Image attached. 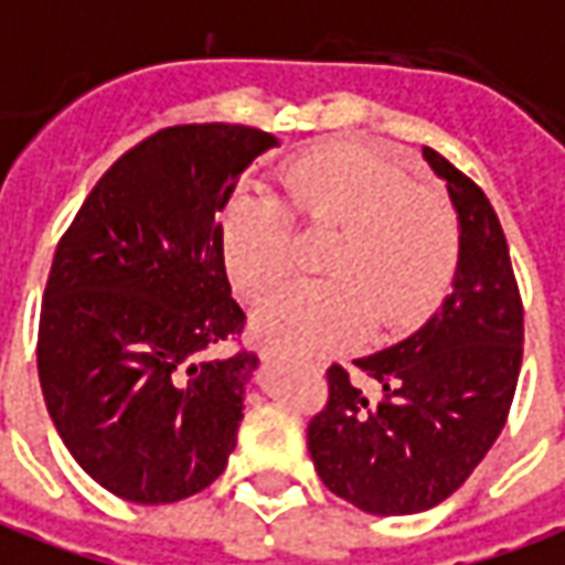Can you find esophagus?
Returning <instances> with one entry per match:
<instances>
[{
  "instance_id": "34e87169",
  "label": "esophagus",
  "mask_w": 565,
  "mask_h": 565,
  "mask_svg": "<svg viewBox=\"0 0 565 565\" xmlns=\"http://www.w3.org/2000/svg\"><path fill=\"white\" fill-rule=\"evenodd\" d=\"M259 358H263V361H278V358H281V349H275V345H263V349H259Z\"/></svg>"
}]
</instances>
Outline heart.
Listing matches in <instances>:
<instances>
[{
    "label": "heart",
    "mask_w": 565,
    "mask_h": 565,
    "mask_svg": "<svg viewBox=\"0 0 565 565\" xmlns=\"http://www.w3.org/2000/svg\"><path fill=\"white\" fill-rule=\"evenodd\" d=\"M337 228L321 271L287 284L256 311L259 337L296 351L349 345L370 323L379 337L406 333L447 296L459 266V220L434 189L385 149L333 143L281 171V199L238 195L220 220L232 281L259 299L290 275L296 226Z\"/></svg>",
    "instance_id": "obj_1"
}]
</instances>
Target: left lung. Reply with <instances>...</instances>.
Instances as JSON below:
<instances>
[{
	"label": "left lung",
	"instance_id": "left-lung-1",
	"mask_svg": "<svg viewBox=\"0 0 565 565\" xmlns=\"http://www.w3.org/2000/svg\"><path fill=\"white\" fill-rule=\"evenodd\" d=\"M459 211L456 290L392 349L342 364L309 422L323 487L366 514H419L449 499L502 434L523 364V299L502 223L471 177L425 146Z\"/></svg>",
	"mask_w": 565,
	"mask_h": 565
}]
</instances>
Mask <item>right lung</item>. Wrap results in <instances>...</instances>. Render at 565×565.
Masks as SVG:
<instances>
[{"instance_id": "right-lung-1", "label": "right lung", "mask_w": 565, "mask_h": 565, "mask_svg": "<svg viewBox=\"0 0 565 565\" xmlns=\"http://www.w3.org/2000/svg\"><path fill=\"white\" fill-rule=\"evenodd\" d=\"M269 146L247 125L161 128L100 177L57 244L39 382L73 459L125 502H180L226 471L259 358L242 345L216 214Z\"/></svg>"}]
</instances>
